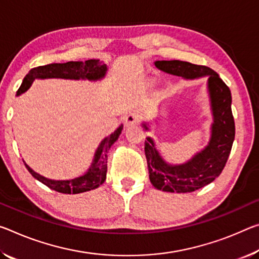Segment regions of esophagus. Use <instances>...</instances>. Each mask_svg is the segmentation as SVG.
<instances>
[{"mask_svg":"<svg viewBox=\"0 0 259 259\" xmlns=\"http://www.w3.org/2000/svg\"><path fill=\"white\" fill-rule=\"evenodd\" d=\"M141 120V115L137 112H130L125 115L124 117V124L125 126H129V125H133V124H136V123L139 122Z\"/></svg>","mask_w":259,"mask_h":259,"instance_id":"1","label":"esophagus"}]
</instances>
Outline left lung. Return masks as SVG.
Here are the masks:
<instances>
[{
  "label": "left lung",
  "instance_id": "1",
  "mask_svg": "<svg viewBox=\"0 0 259 259\" xmlns=\"http://www.w3.org/2000/svg\"><path fill=\"white\" fill-rule=\"evenodd\" d=\"M157 68L186 79L208 76V91L214 122L208 145L184 165L170 166L163 161L150 137L145 141V155L150 181L158 190L192 192L218 178L227 162L235 138V122L232 113L231 90L218 73L205 65L184 61H157ZM144 128L147 129L146 124Z\"/></svg>",
  "mask_w": 259,
  "mask_h": 259
}]
</instances>
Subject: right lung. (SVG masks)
Wrapping results in <instances>:
<instances>
[{"mask_svg":"<svg viewBox=\"0 0 259 259\" xmlns=\"http://www.w3.org/2000/svg\"><path fill=\"white\" fill-rule=\"evenodd\" d=\"M106 73V64L99 62V60H89L85 62H67V63H53L47 65H41L31 69L27 75L24 77L23 83L18 89L17 94L25 92L33 83L35 78H67V79H79L86 78L90 80H96L102 78ZM123 126L121 125L117 130L110 135L109 137L105 138L101 142L100 146L98 147L94 157L93 163L89 171L83 176L76 178L67 181H55L49 180L36 174L32 170L26 163L27 170L34 179L38 180L45 186L53 189L61 194H80V192L90 191L98 188L105 182L106 173H107V153L116 139L120 136Z\"/></svg>","mask_w":259,"mask_h":259,"instance_id":"right-lung-1","label":"right lung"}]
</instances>
